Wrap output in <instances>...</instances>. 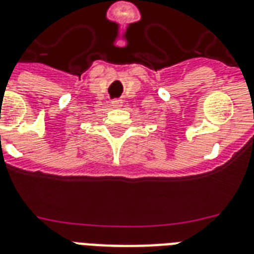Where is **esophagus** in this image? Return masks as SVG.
<instances>
[{"mask_svg":"<svg viewBox=\"0 0 254 254\" xmlns=\"http://www.w3.org/2000/svg\"><path fill=\"white\" fill-rule=\"evenodd\" d=\"M112 107H113V108L123 107V100H120V99L113 100V101H112Z\"/></svg>","mask_w":254,"mask_h":254,"instance_id":"34e87169","label":"esophagus"}]
</instances>
